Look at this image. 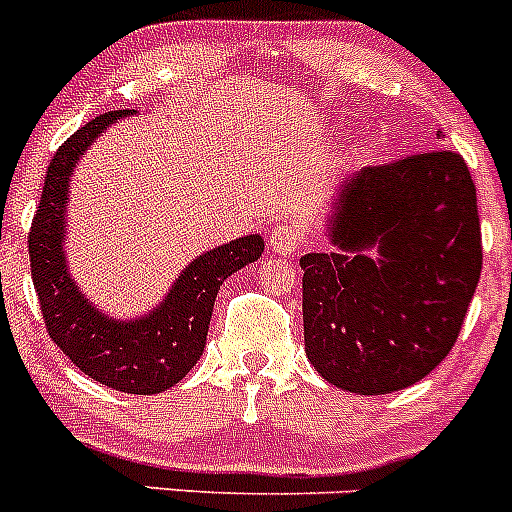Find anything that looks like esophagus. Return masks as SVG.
<instances>
[{
	"label": "esophagus",
	"mask_w": 512,
	"mask_h": 512,
	"mask_svg": "<svg viewBox=\"0 0 512 512\" xmlns=\"http://www.w3.org/2000/svg\"><path fill=\"white\" fill-rule=\"evenodd\" d=\"M269 246L279 256H292L302 248L300 230H295L292 225H274L269 233Z\"/></svg>",
	"instance_id": "obj_1"
}]
</instances>
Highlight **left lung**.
<instances>
[{
  "label": "left lung",
  "mask_w": 512,
  "mask_h": 512,
  "mask_svg": "<svg viewBox=\"0 0 512 512\" xmlns=\"http://www.w3.org/2000/svg\"><path fill=\"white\" fill-rule=\"evenodd\" d=\"M333 205L336 251L300 259L305 354L346 392L405 390L449 356L477 289L472 174L454 151L415 153L361 169Z\"/></svg>",
  "instance_id": "1"
}]
</instances>
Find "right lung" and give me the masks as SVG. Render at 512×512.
Instances as JSON below:
<instances>
[{
    "label": "right lung",
    "instance_id": "1",
    "mask_svg": "<svg viewBox=\"0 0 512 512\" xmlns=\"http://www.w3.org/2000/svg\"><path fill=\"white\" fill-rule=\"evenodd\" d=\"M133 112L94 117L51 158L35 210L27 251L45 328L63 354L94 382L130 395H158L174 387L200 361L217 289L264 251L261 235H243L202 253L176 279L158 307L138 320H115L99 312L71 279L63 253L71 171L99 133Z\"/></svg>",
    "mask_w": 512,
    "mask_h": 512
}]
</instances>
